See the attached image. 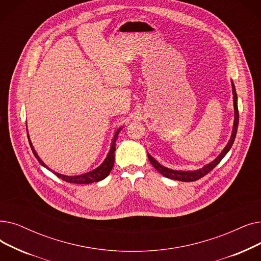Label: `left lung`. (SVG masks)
Instances as JSON below:
<instances>
[{
  "mask_svg": "<svg viewBox=\"0 0 261 261\" xmlns=\"http://www.w3.org/2000/svg\"><path fill=\"white\" fill-rule=\"evenodd\" d=\"M231 87H232V95H233V110H234V119H233V126H232V131H231V135L230 139L228 141V143L226 144V146L224 147V149L221 151V153L214 159L213 161H211L210 163L203 165L201 168L195 169V171H177V169H172L163 166L162 164L159 163L153 156H151L148 152H147V155H148V159L150 163L154 166V168L159 173H161L164 177L169 178V179H174V180H179V181H185V182H191V181H196L199 178L203 177L205 175H207L211 169H213L215 166H217L222 159L227 154V152L230 150L231 146L234 142L236 135H237V130H238V123H239V112H238V97H237V93H236V88H234V84L231 81Z\"/></svg>",
  "mask_w": 261,
  "mask_h": 261,
  "instance_id": "left-lung-1",
  "label": "left lung"
}]
</instances>
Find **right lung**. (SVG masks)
<instances>
[{
    "label": "right lung",
    "instance_id": "1",
    "mask_svg": "<svg viewBox=\"0 0 261 261\" xmlns=\"http://www.w3.org/2000/svg\"><path fill=\"white\" fill-rule=\"evenodd\" d=\"M122 129V127L118 128L115 133H114V137H113L112 143H111V147H110V150L106 156V159L103 160V162L101 163L98 167H96L93 171H89L85 174H81V175H76V176H67V175H63V174H59L54 171H52L51 168H49L44 162L41 160L39 158V155L37 154L35 148H34V146L30 140V135L28 132V138H29V143L31 146V149L34 153V155L36 156V159L38 160V162L43 166L48 168L50 172H52L55 176H58L59 178H61L62 180H65L66 182H70V184H77V185H86V184H93V182H98V181L102 180L105 178H107L109 176V174L111 173L113 165H114V160H115V142L117 140L118 137V133L119 131ZM27 131H28V127H27Z\"/></svg>",
    "mask_w": 261,
    "mask_h": 261
}]
</instances>
